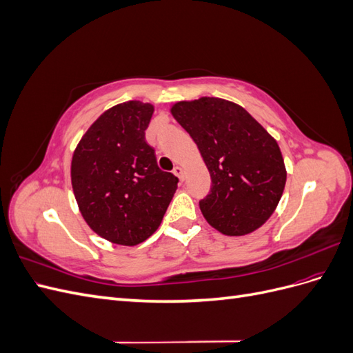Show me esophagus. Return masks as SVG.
Listing matches in <instances>:
<instances>
[{
  "label": "esophagus",
  "mask_w": 353,
  "mask_h": 353,
  "mask_svg": "<svg viewBox=\"0 0 353 353\" xmlns=\"http://www.w3.org/2000/svg\"><path fill=\"white\" fill-rule=\"evenodd\" d=\"M174 174L179 178V181H184V170L181 166H175L174 168Z\"/></svg>",
  "instance_id": "34e87169"
}]
</instances>
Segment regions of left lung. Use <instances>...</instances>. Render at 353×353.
<instances>
[{
  "mask_svg": "<svg viewBox=\"0 0 353 353\" xmlns=\"http://www.w3.org/2000/svg\"><path fill=\"white\" fill-rule=\"evenodd\" d=\"M193 138L212 178L200 200L203 216L227 236H244L268 219L283 196L285 166L280 147L239 104L201 97L172 108Z\"/></svg>",
  "mask_w": 353,
  "mask_h": 353,
  "instance_id": "left-lung-1",
  "label": "left lung"
}]
</instances>
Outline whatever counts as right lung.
I'll use <instances>...</instances> for the list:
<instances>
[{
	"mask_svg": "<svg viewBox=\"0 0 353 353\" xmlns=\"http://www.w3.org/2000/svg\"><path fill=\"white\" fill-rule=\"evenodd\" d=\"M153 105L126 101L104 112L72 159V187L88 225L116 244L135 245L159 228L178 178L157 166L145 141Z\"/></svg>",
	"mask_w": 353,
	"mask_h": 353,
	"instance_id": "right-lung-1",
	"label": "right lung"
}]
</instances>
